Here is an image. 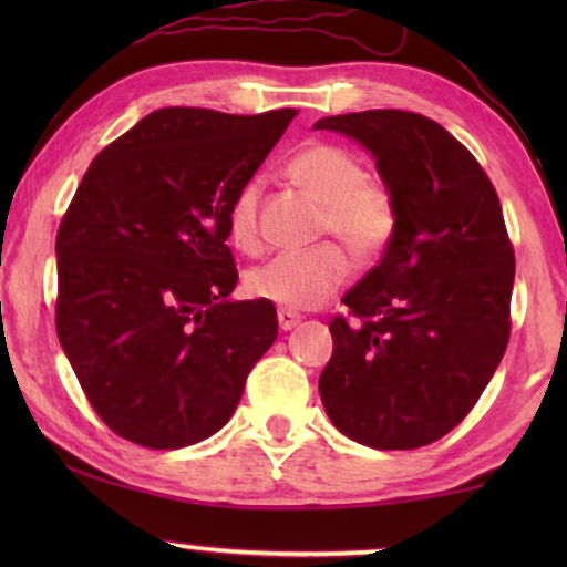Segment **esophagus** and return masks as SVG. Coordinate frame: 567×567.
Here are the masks:
<instances>
[{
  "mask_svg": "<svg viewBox=\"0 0 567 567\" xmlns=\"http://www.w3.org/2000/svg\"><path fill=\"white\" fill-rule=\"evenodd\" d=\"M299 320L301 317L297 312H291V309H278V328H281L284 332L297 328Z\"/></svg>",
  "mask_w": 567,
  "mask_h": 567,
  "instance_id": "obj_1",
  "label": "esophagus"
}]
</instances>
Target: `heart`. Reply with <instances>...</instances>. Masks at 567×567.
Returning <instances> with one entry per match:
<instances>
[{"mask_svg": "<svg viewBox=\"0 0 567 567\" xmlns=\"http://www.w3.org/2000/svg\"><path fill=\"white\" fill-rule=\"evenodd\" d=\"M286 173L322 204L320 229L338 235L361 258L379 255L398 231V198L390 185L367 175L351 150L330 142H312L286 165ZM231 245L258 252L260 188L247 183L227 214ZM351 274V255L340 243H320L305 250H284L247 274V291L278 307L309 309L322 305Z\"/></svg>", "mask_w": 567, "mask_h": 567, "instance_id": "b5f03b06", "label": "heart"}]
</instances>
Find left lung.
Wrapping results in <instances>:
<instances>
[{
	"label": "left lung",
	"instance_id": "1",
	"mask_svg": "<svg viewBox=\"0 0 567 567\" xmlns=\"http://www.w3.org/2000/svg\"><path fill=\"white\" fill-rule=\"evenodd\" d=\"M374 154L398 198L384 258L332 317L320 398L332 425L371 449H417L475 408L506 353L514 245L491 177L436 121L410 111L330 115Z\"/></svg>",
	"mask_w": 567,
	"mask_h": 567
}]
</instances>
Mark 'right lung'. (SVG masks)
Returning <instances> with one entry per match:
<instances>
[{"mask_svg": "<svg viewBox=\"0 0 567 567\" xmlns=\"http://www.w3.org/2000/svg\"><path fill=\"white\" fill-rule=\"evenodd\" d=\"M293 115L162 107L84 173L56 235V332L121 439L183 449L214 436L274 346L276 307L229 299L227 214Z\"/></svg>", "mask_w": 567, "mask_h": 567, "instance_id": "obj_1", "label": "right lung"}]
</instances>
